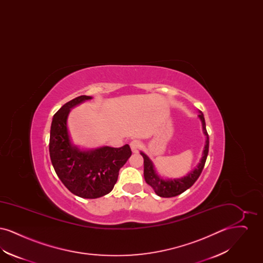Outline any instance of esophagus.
Wrapping results in <instances>:
<instances>
[{"instance_id":"obj_1","label":"esophagus","mask_w":263,"mask_h":263,"mask_svg":"<svg viewBox=\"0 0 263 263\" xmlns=\"http://www.w3.org/2000/svg\"><path fill=\"white\" fill-rule=\"evenodd\" d=\"M141 147H142V143H141L140 141H138V140L131 141V143H130V148H131V150H132L133 153H138L139 150L141 149Z\"/></svg>"}]
</instances>
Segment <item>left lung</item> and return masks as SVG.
<instances>
[{"label":"left lung","instance_id":"obj_1","mask_svg":"<svg viewBox=\"0 0 263 263\" xmlns=\"http://www.w3.org/2000/svg\"><path fill=\"white\" fill-rule=\"evenodd\" d=\"M198 117L200 118L201 122H202L203 133L206 136V144L204 147L200 163H198V165L195 170H193L191 173H189L186 176L177 178V179H163L157 174L153 162L149 159V157L146 154H144L143 152L140 153L144 159L145 180L151 187L154 189V191L156 192L157 195H159L161 197H165V198L179 195L182 192H184L185 190H187L188 188L191 187L194 184V182L198 179V177L200 176L203 167L205 165L207 156H208V152H209V136H208V133L206 130V124H205V119H204L203 113L200 112Z\"/></svg>","mask_w":263,"mask_h":263}]
</instances>
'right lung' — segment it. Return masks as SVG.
<instances>
[{"label": "right lung", "mask_w": 263, "mask_h": 263, "mask_svg": "<svg viewBox=\"0 0 263 263\" xmlns=\"http://www.w3.org/2000/svg\"><path fill=\"white\" fill-rule=\"evenodd\" d=\"M91 100L81 96L68 101L54 114L51 123L49 153L53 167L63 184L82 198L95 199L112 190L132 152L129 145L121 148L108 146L95 150H80L71 143L68 132V115L76 105Z\"/></svg>", "instance_id": "obj_1"}]
</instances>
